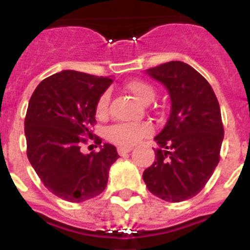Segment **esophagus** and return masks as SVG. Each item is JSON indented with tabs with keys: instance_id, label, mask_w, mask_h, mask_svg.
Here are the masks:
<instances>
[{
	"instance_id": "34e87169",
	"label": "esophagus",
	"mask_w": 250,
	"mask_h": 250,
	"mask_svg": "<svg viewBox=\"0 0 250 250\" xmlns=\"http://www.w3.org/2000/svg\"><path fill=\"white\" fill-rule=\"evenodd\" d=\"M131 151V147H118V154L120 156H124V155H126L127 152Z\"/></svg>"
}]
</instances>
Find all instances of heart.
I'll return each instance as SVG.
<instances>
[{
  "label": "heart",
  "mask_w": 250,
  "mask_h": 250,
  "mask_svg": "<svg viewBox=\"0 0 250 250\" xmlns=\"http://www.w3.org/2000/svg\"><path fill=\"white\" fill-rule=\"evenodd\" d=\"M140 103L147 104L155 96V89L151 83L144 80H131L125 85ZM110 95L104 92L99 98L96 104V116L105 118L109 111ZM152 129L146 123H118L107 127L106 138L110 143L121 147H129L136 144L143 138H146L151 134Z\"/></svg>",
  "instance_id": "obj_1"
}]
</instances>
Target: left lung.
Listing matches in <instances>:
<instances>
[{"instance_id": "8db88e82", "label": "left lung", "mask_w": 250, "mask_h": 250, "mask_svg": "<svg viewBox=\"0 0 250 250\" xmlns=\"http://www.w3.org/2000/svg\"><path fill=\"white\" fill-rule=\"evenodd\" d=\"M167 86L171 111L155 136V161L143 173L150 193L179 203L203 190L220 160L224 127L210 83L191 66L170 61L147 70Z\"/></svg>"}]
</instances>
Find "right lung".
I'll list each match as a JSON object with an SVG mask.
<instances>
[{"label": "right lung", "instance_id": "obj_1", "mask_svg": "<svg viewBox=\"0 0 250 250\" xmlns=\"http://www.w3.org/2000/svg\"><path fill=\"white\" fill-rule=\"evenodd\" d=\"M109 77L65 70L40 83L25 118L27 158L52 194L71 203L98 196L107 185L110 167L119 158L116 147L105 144L87 155L81 145H101L92 132L96 104L111 85Z\"/></svg>", "mask_w": 250, "mask_h": 250}]
</instances>
